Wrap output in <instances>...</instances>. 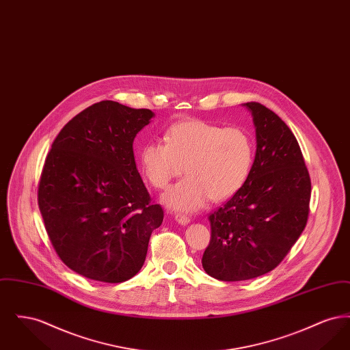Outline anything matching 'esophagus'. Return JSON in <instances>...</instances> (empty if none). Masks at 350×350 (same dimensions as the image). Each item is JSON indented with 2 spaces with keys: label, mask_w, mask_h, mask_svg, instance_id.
Segmentation results:
<instances>
[{
  "label": "esophagus",
  "mask_w": 350,
  "mask_h": 350,
  "mask_svg": "<svg viewBox=\"0 0 350 350\" xmlns=\"http://www.w3.org/2000/svg\"><path fill=\"white\" fill-rule=\"evenodd\" d=\"M176 221L178 223V224H181V226H187L189 223H190V217H187V215H183V214H177L176 217Z\"/></svg>",
  "instance_id": "obj_1"
}]
</instances>
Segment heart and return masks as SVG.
Listing matches in <instances>:
<instances>
[{
  "instance_id": "heart-1",
  "label": "heart",
  "mask_w": 350,
  "mask_h": 350,
  "mask_svg": "<svg viewBox=\"0 0 350 350\" xmlns=\"http://www.w3.org/2000/svg\"><path fill=\"white\" fill-rule=\"evenodd\" d=\"M165 140L150 142L142 148L140 167L157 189L187 173L163 196L173 211H196L210 198L228 200L250 177L254 147L250 135L239 127L189 119L173 124Z\"/></svg>"
}]
</instances>
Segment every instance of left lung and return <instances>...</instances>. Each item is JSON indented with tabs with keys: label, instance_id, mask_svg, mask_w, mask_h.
<instances>
[{
	"label": "left lung",
	"instance_id": "obj_1",
	"mask_svg": "<svg viewBox=\"0 0 350 350\" xmlns=\"http://www.w3.org/2000/svg\"><path fill=\"white\" fill-rule=\"evenodd\" d=\"M253 117L256 156L243 187L210 215L211 240L202 257L219 281L267 274L303 232L311 180L299 144L281 118L258 102L243 103Z\"/></svg>",
	"mask_w": 350,
	"mask_h": 350
}]
</instances>
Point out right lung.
I'll use <instances>...</instances> for the list:
<instances>
[{
    "label": "right lung",
    "mask_w": 350,
    "mask_h": 350,
    "mask_svg": "<svg viewBox=\"0 0 350 350\" xmlns=\"http://www.w3.org/2000/svg\"><path fill=\"white\" fill-rule=\"evenodd\" d=\"M148 109L102 100L63 127L42 172L38 203L51 243L69 269L124 282L142 269L164 219L137 172L133 140Z\"/></svg>",
    "instance_id": "right-lung-1"
}]
</instances>
